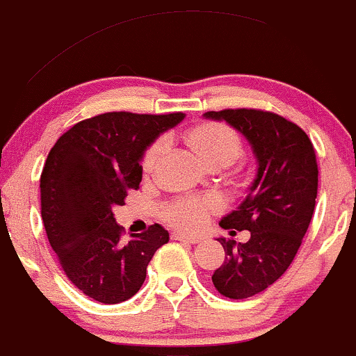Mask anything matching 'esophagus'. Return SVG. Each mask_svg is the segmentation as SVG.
I'll use <instances>...</instances> for the list:
<instances>
[{
  "mask_svg": "<svg viewBox=\"0 0 356 356\" xmlns=\"http://www.w3.org/2000/svg\"><path fill=\"white\" fill-rule=\"evenodd\" d=\"M173 240H178V241H183V243H199L200 238L199 236H186V234H179V233H173Z\"/></svg>",
  "mask_w": 356,
  "mask_h": 356,
  "instance_id": "1",
  "label": "esophagus"
}]
</instances>
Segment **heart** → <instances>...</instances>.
I'll return each mask as SVG.
<instances>
[{"label": "heart", "mask_w": 356, "mask_h": 356, "mask_svg": "<svg viewBox=\"0 0 356 356\" xmlns=\"http://www.w3.org/2000/svg\"><path fill=\"white\" fill-rule=\"evenodd\" d=\"M185 144L209 170H222L236 163L243 154V142L229 124L221 122H204L185 134ZM163 140L152 142L144 152L140 170L144 178H151L163 157ZM221 211V202L214 197H193L173 200L161 209V218L179 232L193 233L202 229L209 219Z\"/></svg>", "instance_id": "b5f03b06"}]
</instances>
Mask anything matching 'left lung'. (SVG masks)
I'll use <instances>...</instances> for the list:
<instances>
[{
    "instance_id": "1",
    "label": "left lung",
    "mask_w": 356,
    "mask_h": 356,
    "mask_svg": "<svg viewBox=\"0 0 356 356\" xmlns=\"http://www.w3.org/2000/svg\"><path fill=\"white\" fill-rule=\"evenodd\" d=\"M240 131L257 157V177L236 211L221 228L250 232L247 243L218 238L225 262L212 274L226 298L254 296L280 280L295 259L312 219L317 199V157L309 135L283 116L262 109L207 111Z\"/></svg>"
}]
</instances>
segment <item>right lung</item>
Returning a JSON list of instances; mask_svg holds the SVG:
<instances>
[{"instance_id":"obj_1","label":"right lung","mask_w":356,"mask_h":356,"mask_svg":"<svg viewBox=\"0 0 356 356\" xmlns=\"http://www.w3.org/2000/svg\"><path fill=\"white\" fill-rule=\"evenodd\" d=\"M183 118L104 113L73 124L49 151L41 175L47 240L68 280L99 303L131 298L157 248L170 241L159 225L124 240L113 209L140 185L145 149Z\"/></svg>"}]
</instances>
